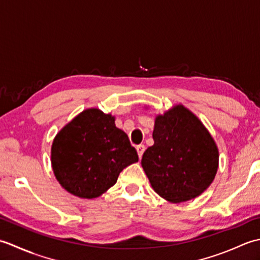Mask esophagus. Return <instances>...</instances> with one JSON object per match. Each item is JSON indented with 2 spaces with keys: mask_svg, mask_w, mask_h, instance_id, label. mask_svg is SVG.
<instances>
[{
  "mask_svg": "<svg viewBox=\"0 0 260 260\" xmlns=\"http://www.w3.org/2000/svg\"><path fill=\"white\" fill-rule=\"evenodd\" d=\"M136 151H137V154H139V157L141 158L143 156V153H144V151H145V146L144 145H137Z\"/></svg>",
  "mask_w": 260,
  "mask_h": 260,
  "instance_id": "esophagus-1",
  "label": "esophagus"
}]
</instances>
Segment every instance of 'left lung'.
Segmentation results:
<instances>
[{
    "instance_id": "8db88e82",
    "label": "left lung",
    "mask_w": 260,
    "mask_h": 260,
    "mask_svg": "<svg viewBox=\"0 0 260 260\" xmlns=\"http://www.w3.org/2000/svg\"><path fill=\"white\" fill-rule=\"evenodd\" d=\"M154 144L143 154L142 168L159 197L181 203L206 191L219 167V151L202 121L183 105L155 117Z\"/></svg>"
}]
</instances>
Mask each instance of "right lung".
Returning a JSON list of instances; mask_svg holds the SVG:
<instances>
[{"label": "right lung", "mask_w": 260, "mask_h": 260, "mask_svg": "<svg viewBox=\"0 0 260 260\" xmlns=\"http://www.w3.org/2000/svg\"><path fill=\"white\" fill-rule=\"evenodd\" d=\"M139 161L115 116L88 108L60 129L51 146L54 176L66 191L93 199L117 182L119 173Z\"/></svg>", "instance_id": "right-lung-1"}]
</instances>
